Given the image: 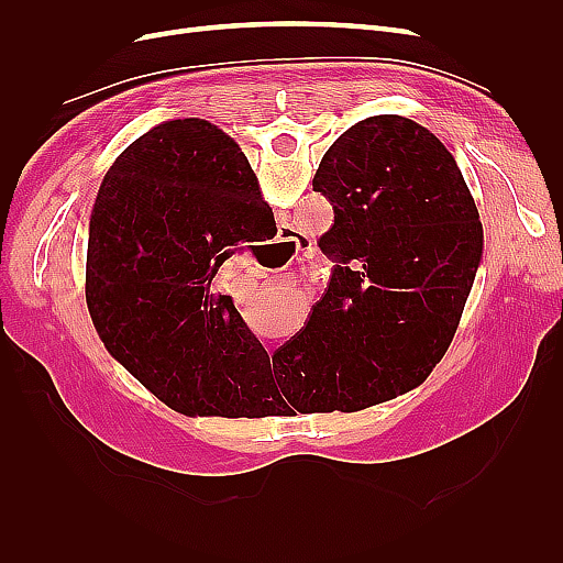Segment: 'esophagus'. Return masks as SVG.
Segmentation results:
<instances>
[{
    "label": "esophagus",
    "instance_id": "obj_1",
    "mask_svg": "<svg viewBox=\"0 0 563 563\" xmlns=\"http://www.w3.org/2000/svg\"><path fill=\"white\" fill-rule=\"evenodd\" d=\"M284 234H286V236H284V240H282V244H288V246H291V249L296 251V255L312 249V242L305 240L302 234H298V232H294V230H284Z\"/></svg>",
    "mask_w": 563,
    "mask_h": 563
}]
</instances>
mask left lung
Masks as SVG:
<instances>
[{
	"mask_svg": "<svg viewBox=\"0 0 563 563\" xmlns=\"http://www.w3.org/2000/svg\"><path fill=\"white\" fill-rule=\"evenodd\" d=\"M312 187L333 207L319 246L335 265L305 329L272 354L275 387L352 413L413 389L441 362L484 230L451 152L399 114L347 129Z\"/></svg>",
	"mask_w": 563,
	"mask_h": 563,
	"instance_id": "left-lung-1",
	"label": "left lung"
}]
</instances>
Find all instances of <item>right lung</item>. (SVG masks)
<instances>
[{
    "instance_id": "add662e5",
    "label": "right lung",
    "mask_w": 563,
    "mask_h": 563,
    "mask_svg": "<svg viewBox=\"0 0 563 563\" xmlns=\"http://www.w3.org/2000/svg\"><path fill=\"white\" fill-rule=\"evenodd\" d=\"M275 232L244 152L203 119L155 126L106 174L89 223V312L110 354L174 411L234 418L267 389L269 356L213 279Z\"/></svg>"
}]
</instances>
